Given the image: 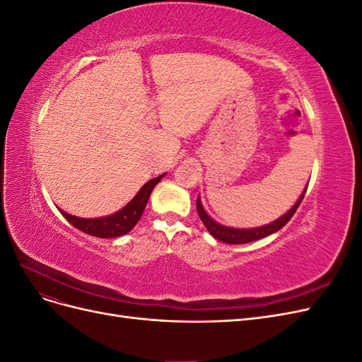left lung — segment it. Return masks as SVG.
<instances>
[{"mask_svg": "<svg viewBox=\"0 0 362 362\" xmlns=\"http://www.w3.org/2000/svg\"><path fill=\"white\" fill-rule=\"evenodd\" d=\"M308 189V187H306ZM306 189L303 190V193L300 194V198L298 199V202H296L291 210H288L286 214H284L282 217H279L278 221L272 222L269 225H264L261 228H252V229H237V228H228V226H223L221 223L214 222L213 218L208 216L205 213V210L202 208V204H201V199L198 198V201H196V210H198V214L201 217L202 223L205 225V228L208 229V233H210L214 238H217L218 242H223V243H229V245H242V243H250V242H255V240H259V238H264L273 233L279 231V229L282 226H286L288 223L290 218L294 216L296 210H298L303 196L306 193Z\"/></svg>", "mask_w": 362, "mask_h": 362, "instance_id": "left-lung-1", "label": "left lung"}]
</instances>
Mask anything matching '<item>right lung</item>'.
I'll return each mask as SVG.
<instances>
[{
  "label": "right lung",
  "mask_w": 362,
  "mask_h": 362,
  "mask_svg": "<svg viewBox=\"0 0 362 362\" xmlns=\"http://www.w3.org/2000/svg\"><path fill=\"white\" fill-rule=\"evenodd\" d=\"M164 177V175H160L157 178H152L148 181L144 187L140 189V192L134 196V199L131 201L128 205H125L122 210H119L117 213L107 216V217H100V218H80L71 216L68 213H64L60 210L63 217L66 221L75 226L80 231L93 235V237H100V238H113V237H120L127 233H129L131 229L136 226V223L140 221L141 214L145 211V206L148 204L149 196L154 190L156 185L160 182V180Z\"/></svg>",
  "instance_id": "obj_1"
}]
</instances>
